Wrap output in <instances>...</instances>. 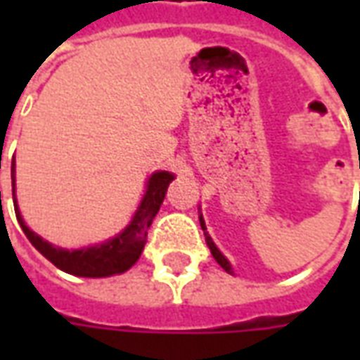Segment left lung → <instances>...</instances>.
I'll return each mask as SVG.
<instances>
[{
  "mask_svg": "<svg viewBox=\"0 0 360 360\" xmlns=\"http://www.w3.org/2000/svg\"><path fill=\"white\" fill-rule=\"evenodd\" d=\"M198 218H200V227H202L204 237H206V245H208V249H210L212 257L216 258V262H218V264L227 271V274H233V268H231V264H229V260H227V258L224 257L221 252H219V249H218V247H216V243L212 241V237H210V235H208V231H206V224H204L202 214H200Z\"/></svg>",
  "mask_w": 360,
  "mask_h": 360,
  "instance_id": "left-lung-1",
  "label": "left lung"
}]
</instances>
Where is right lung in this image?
I'll list each match as a JSON object with an SVG mask.
<instances>
[{"instance_id":"add662e5","label":"right lung","mask_w":360,"mask_h":360,"mask_svg":"<svg viewBox=\"0 0 360 360\" xmlns=\"http://www.w3.org/2000/svg\"><path fill=\"white\" fill-rule=\"evenodd\" d=\"M173 179H175V175L169 172L152 173L148 183H146L144 196H142L134 216L129 221V226L121 233L115 235V237H111V239L103 243H98V245H92V247L61 249V247H56V245H51L46 239H42L40 235H36L25 224V219L20 216L19 204H17V195H15V160L11 162L15 214H17V219H19L25 235L28 237V241L32 243L36 250L42 252L51 264L58 266L59 270L73 274V276H81V278H110V276H115V274H123L131 266L136 264V260L141 258L144 245H146L148 227L152 226V219L156 218L158 210H160V206L164 202L167 187H169V183Z\"/></svg>"}]
</instances>
